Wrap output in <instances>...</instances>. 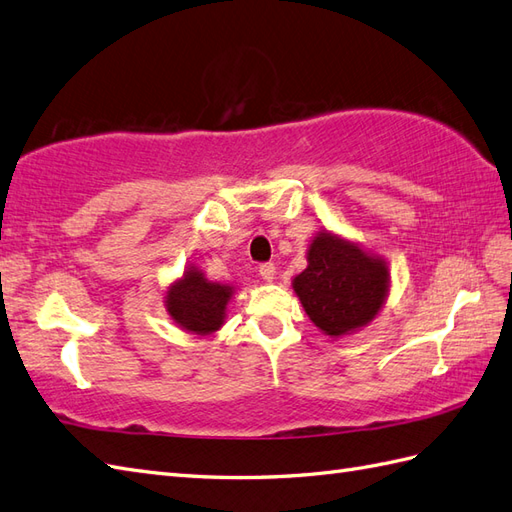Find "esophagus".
Here are the masks:
<instances>
[{
	"label": "esophagus",
	"mask_w": 512,
	"mask_h": 512,
	"mask_svg": "<svg viewBox=\"0 0 512 512\" xmlns=\"http://www.w3.org/2000/svg\"><path fill=\"white\" fill-rule=\"evenodd\" d=\"M275 275H277V268H275V264H261L259 266V277L264 279V281H275Z\"/></svg>",
	"instance_id": "34e87169"
}]
</instances>
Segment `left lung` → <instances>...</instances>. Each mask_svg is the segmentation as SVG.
I'll list each match as a JSON object with an SVG mask.
<instances>
[{
  "instance_id": "1",
  "label": "left lung",
  "mask_w": 512,
  "mask_h": 512,
  "mask_svg": "<svg viewBox=\"0 0 512 512\" xmlns=\"http://www.w3.org/2000/svg\"><path fill=\"white\" fill-rule=\"evenodd\" d=\"M305 314L329 338L351 336L382 312L390 292L384 257L329 229L314 233L307 268L292 279Z\"/></svg>"
}]
</instances>
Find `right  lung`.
Listing matches in <instances>:
<instances>
[{
    "instance_id": "right-lung-1",
    "label": "right lung",
    "mask_w": 512,
    "mask_h": 512,
    "mask_svg": "<svg viewBox=\"0 0 512 512\" xmlns=\"http://www.w3.org/2000/svg\"><path fill=\"white\" fill-rule=\"evenodd\" d=\"M235 288L229 283L209 281L198 266H187L183 275L165 290V312L187 334L211 336L227 320V307Z\"/></svg>"
}]
</instances>
